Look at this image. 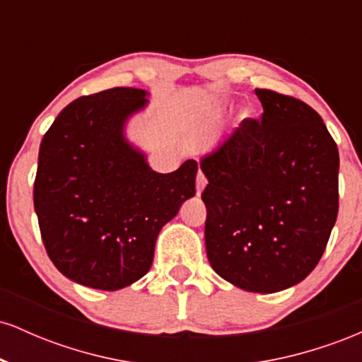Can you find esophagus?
<instances>
[{"label":"esophagus","instance_id":"obj_1","mask_svg":"<svg viewBox=\"0 0 362 362\" xmlns=\"http://www.w3.org/2000/svg\"><path fill=\"white\" fill-rule=\"evenodd\" d=\"M207 185V178L202 172L197 173V180H195V187H197V194H201L204 190V187Z\"/></svg>","mask_w":362,"mask_h":362}]
</instances>
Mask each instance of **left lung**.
Instances as JSON below:
<instances>
[{"label": "left lung", "mask_w": 362, "mask_h": 362, "mask_svg": "<svg viewBox=\"0 0 362 362\" xmlns=\"http://www.w3.org/2000/svg\"><path fill=\"white\" fill-rule=\"evenodd\" d=\"M255 95L260 120L245 119L201 160L204 236L216 274L267 294L301 282L325 252L339 213V149L305 102Z\"/></svg>", "instance_id": "1"}]
</instances>
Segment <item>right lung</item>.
Wrapping results in <instances>:
<instances>
[{
    "instance_id": "add662e5",
    "label": "right lung",
    "mask_w": 362,
    "mask_h": 362,
    "mask_svg": "<svg viewBox=\"0 0 362 362\" xmlns=\"http://www.w3.org/2000/svg\"><path fill=\"white\" fill-rule=\"evenodd\" d=\"M146 91L110 88L69 103L39 149L34 207L49 259L68 279L117 291L149 271L161 228L195 195L197 161L149 168L124 136Z\"/></svg>"
}]
</instances>
